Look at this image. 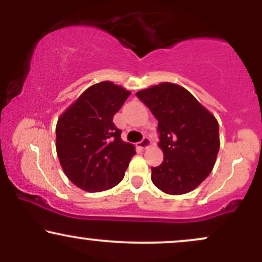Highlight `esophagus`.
I'll return each instance as SVG.
<instances>
[{"instance_id": "esophagus-1", "label": "esophagus", "mask_w": 262, "mask_h": 262, "mask_svg": "<svg viewBox=\"0 0 262 262\" xmlns=\"http://www.w3.org/2000/svg\"><path fill=\"white\" fill-rule=\"evenodd\" d=\"M150 145H151V140H150L149 138H144L143 140L138 143V146H139L140 149H148Z\"/></svg>"}]
</instances>
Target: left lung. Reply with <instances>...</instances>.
<instances>
[{"label":"left lung","mask_w":262,"mask_h":262,"mask_svg":"<svg viewBox=\"0 0 262 262\" xmlns=\"http://www.w3.org/2000/svg\"><path fill=\"white\" fill-rule=\"evenodd\" d=\"M135 95L158 119L160 166L151 181L167 194H185L202 183L214 167L221 146L215 117L185 87L161 82Z\"/></svg>","instance_id":"obj_1"}]
</instances>
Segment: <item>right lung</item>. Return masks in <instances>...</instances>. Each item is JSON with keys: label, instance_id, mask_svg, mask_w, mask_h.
<instances>
[{"label": "right lung", "instance_id": "1", "mask_svg": "<svg viewBox=\"0 0 262 262\" xmlns=\"http://www.w3.org/2000/svg\"><path fill=\"white\" fill-rule=\"evenodd\" d=\"M129 95L124 87L102 81L85 90L59 117L56 154L68 179L83 191H107L124 177L135 146L122 140L113 116Z\"/></svg>", "mask_w": 262, "mask_h": 262}]
</instances>
